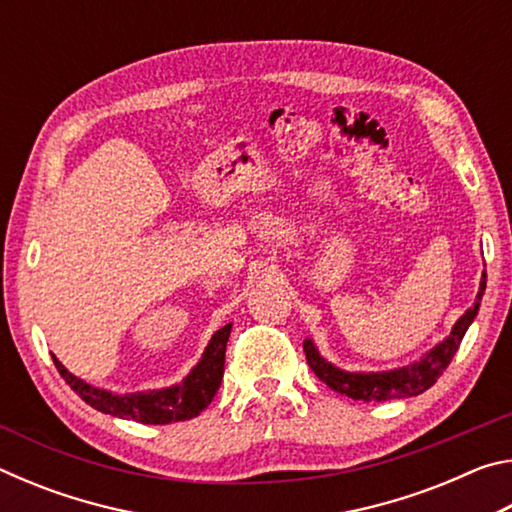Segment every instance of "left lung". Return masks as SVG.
<instances>
[{
  "label": "left lung",
  "instance_id": "left-lung-1",
  "mask_svg": "<svg viewBox=\"0 0 512 512\" xmlns=\"http://www.w3.org/2000/svg\"><path fill=\"white\" fill-rule=\"evenodd\" d=\"M485 293V273L481 275L479 293H476L474 305L465 311V314L456 320L452 332L445 336L438 345H433L429 352H424L418 361L409 363V366L381 370V372H350L343 370L334 363H329L325 357H320L318 348L311 339H305V354L309 368L316 372V377L327 384L332 391L348 395L352 400L361 402H388V400H402V397H413L436 384L438 377L443 375L449 361L461 345L467 327L474 323L476 314H479L481 298Z\"/></svg>",
  "mask_w": 512,
  "mask_h": 512
}]
</instances>
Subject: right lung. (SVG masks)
Segmentation results:
<instances>
[{
  "instance_id": "right-lung-1",
  "label": "right lung",
  "mask_w": 512,
  "mask_h": 512,
  "mask_svg": "<svg viewBox=\"0 0 512 512\" xmlns=\"http://www.w3.org/2000/svg\"><path fill=\"white\" fill-rule=\"evenodd\" d=\"M232 323L212 334L210 343L203 352L201 361L189 370V375L167 388H155V391H137L117 395L106 388L90 386L88 381L72 375L63 363L54 357L56 368L69 388L81 397L85 404L112 418L135 420L142 424H171L180 420H192L198 413L210 406L216 391H219L225 366V345L230 339Z\"/></svg>"
}]
</instances>
